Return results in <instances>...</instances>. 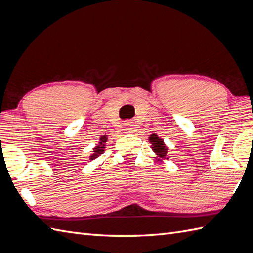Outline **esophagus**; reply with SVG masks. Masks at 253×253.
<instances>
[{
	"instance_id": "esophagus-1",
	"label": "esophagus",
	"mask_w": 253,
	"mask_h": 253,
	"mask_svg": "<svg viewBox=\"0 0 253 253\" xmlns=\"http://www.w3.org/2000/svg\"><path fill=\"white\" fill-rule=\"evenodd\" d=\"M125 127V130H126V132H128V133H132L133 131H134V125L132 124L131 122H127V123H125V125H124Z\"/></svg>"
}]
</instances>
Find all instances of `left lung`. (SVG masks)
Instances as JSON below:
<instances>
[{
    "label": "left lung",
    "instance_id": "left-lung-1",
    "mask_svg": "<svg viewBox=\"0 0 253 253\" xmlns=\"http://www.w3.org/2000/svg\"><path fill=\"white\" fill-rule=\"evenodd\" d=\"M150 141L152 143V146H153L152 148L154 150V152L156 153L158 156L168 159V157H167L168 151H167V147L164 144V141L160 140L156 134H152L150 137Z\"/></svg>",
    "mask_w": 253,
    "mask_h": 253
}]
</instances>
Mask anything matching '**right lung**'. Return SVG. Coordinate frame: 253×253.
Listing matches in <instances>:
<instances>
[{"instance_id":"right-lung-1","label":"right lung","mask_w":253,"mask_h":253,"mask_svg":"<svg viewBox=\"0 0 253 253\" xmlns=\"http://www.w3.org/2000/svg\"><path fill=\"white\" fill-rule=\"evenodd\" d=\"M107 142V135H102L100 138V142H99V145L96 146L94 148V154L90 156V159H95L99 156L100 154L103 153V148H105V143Z\"/></svg>"}]
</instances>
